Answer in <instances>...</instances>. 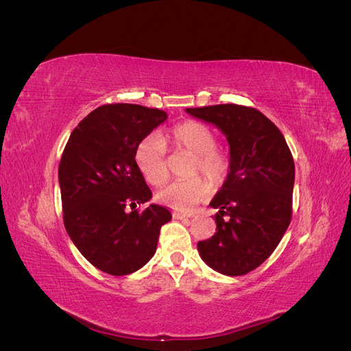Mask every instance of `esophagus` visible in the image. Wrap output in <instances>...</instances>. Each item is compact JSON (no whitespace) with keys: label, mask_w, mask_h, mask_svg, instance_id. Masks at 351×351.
Returning <instances> with one entry per match:
<instances>
[{"label":"esophagus","mask_w":351,"mask_h":351,"mask_svg":"<svg viewBox=\"0 0 351 351\" xmlns=\"http://www.w3.org/2000/svg\"><path fill=\"white\" fill-rule=\"evenodd\" d=\"M192 215L190 214H184V212H174V218L177 219H186V218H190Z\"/></svg>","instance_id":"1"}]
</instances>
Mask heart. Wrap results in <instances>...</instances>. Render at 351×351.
Instances as JSON below:
<instances>
[{
	"mask_svg": "<svg viewBox=\"0 0 351 351\" xmlns=\"http://www.w3.org/2000/svg\"><path fill=\"white\" fill-rule=\"evenodd\" d=\"M218 136L215 130L205 123L189 120L174 125L164 141L156 136H147L136 149V164L147 183L162 186L168 177L169 169L167 162V145H171L176 151L192 154V159L186 168V178L177 180L164 187L158 193L159 202L177 210H190L196 204L206 199L210 193V184L221 186L226 182L230 168V154L217 145ZM206 176V180L200 178Z\"/></svg>",
	"mask_w": 351,
	"mask_h": 351,
	"instance_id": "1",
	"label": "heart"
}]
</instances>
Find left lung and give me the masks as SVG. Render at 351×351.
<instances>
[{"label": "left lung", "instance_id": "obj_1", "mask_svg": "<svg viewBox=\"0 0 351 351\" xmlns=\"http://www.w3.org/2000/svg\"><path fill=\"white\" fill-rule=\"evenodd\" d=\"M215 124L230 143L231 168L212 199L217 232L199 241L202 259L230 277L244 275L277 249L293 214L294 161L282 133L268 117L237 104L187 108Z\"/></svg>", "mask_w": 351, "mask_h": 351}]
</instances>
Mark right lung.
<instances>
[{"mask_svg":"<svg viewBox=\"0 0 351 351\" xmlns=\"http://www.w3.org/2000/svg\"><path fill=\"white\" fill-rule=\"evenodd\" d=\"M167 112L136 104H107L77 124L58 167L62 219L74 246L95 268L114 277L151 261L171 212L152 197L136 149Z\"/></svg>","mask_w":351,"mask_h":351,"instance_id":"obj_1","label":"right lung"}]
</instances>
